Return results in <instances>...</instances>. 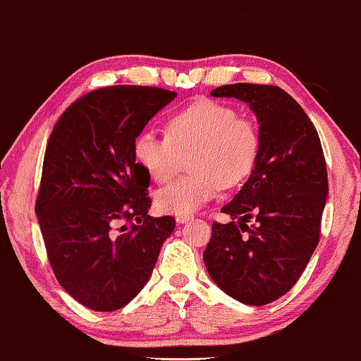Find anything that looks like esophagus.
Here are the masks:
<instances>
[{"label": "esophagus", "instance_id": "34e87169", "mask_svg": "<svg viewBox=\"0 0 361 361\" xmlns=\"http://www.w3.org/2000/svg\"><path fill=\"white\" fill-rule=\"evenodd\" d=\"M192 217H191V215H178V217H176V224H178V225H183V224H188V222H190V220H191Z\"/></svg>", "mask_w": 361, "mask_h": 361}]
</instances>
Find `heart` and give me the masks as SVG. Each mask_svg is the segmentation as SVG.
<instances>
[{
  "label": "heart",
  "mask_w": 361,
  "mask_h": 361,
  "mask_svg": "<svg viewBox=\"0 0 361 361\" xmlns=\"http://www.w3.org/2000/svg\"><path fill=\"white\" fill-rule=\"evenodd\" d=\"M259 152V134L232 106L199 100L175 113L166 136L142 131L134 141V157L157 183L173 178L188 159L190 175L164 186L155 195L159 211L190 215L211 201L224 186H235L250 175Z\"/></svg>",
  "instance_id": "1"
}]
</instances>
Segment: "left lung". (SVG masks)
<instances>
[{"label":"left lung","instance_id":"8db88e82","mask_svg":"<svg viewBox=\"0 0 361 361\" xmlns=\"http://www.w3.org/2000/svg\"><path fill=\"white\" fill-rule=\"evenodd\" d=\"M211 95L250 106L259 152L248 181L222 207L230 222L212 225L204 264L228 297L267 305L297 283L318 246L329 191L324 154L308 115L281 87L240 82Z\"/></svg>","mask_w":361,"mask_h":361}]
</instances>
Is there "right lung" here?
<instances>
[{"mask_svg": "<svg viewBox=\"0 0 361 361\" xmlns=\"http://www.w3.org/2000/svg\"><path fill=\"white\" fill-rule=\"evenodd\" d=\"M175 92L113 85L80 97L53 128L35 212L61 287L94 311L128 305L149 282L175 219L150 217V176L134 141ZM134 221L131 229L116 225Z\"/></svg>", "mask_w": 361, "mask_h": 361, "instance_id": "obj_1", "label": "right lung"}]
</instances>
